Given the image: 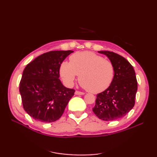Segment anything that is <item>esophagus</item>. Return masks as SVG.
<instances>
[{
	"label": "esophagus",
	"mask_w": 157,
	"mask_h": 157,
	"mask_svg": "<svg viewBox=\"0 0 157 157\" xmlns=\"http://www.w3.org/2000/svg\"><path fill=\"white\" fill-rule=\"evenodd\" d=\"M75 94L76 95H84V93L82 92H79V91L76 90V91L75 92Z\"/></svg>",
	"instance_id": "34e87169"
}]
</instances>
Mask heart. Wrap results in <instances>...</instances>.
I'll use <instances>...</instances> for the list:
<instances>
[{
  "label": "heart",
  "mask_w": 157,
  "mask_h": 157,
  "mask_svg": "<svg viewBox=\"0 0 157 157\" xmlns=\"http://www.w3.org/2000/svg\"><path fill=\"white\" fill-rule=\"evenodd\" d=\"M59 73L68 86H71L79 75L82 87L96 94L105 90L111 84L115 67L111 61L102 56L90 51H83L72 55L69 63L63 62Z\"/></svg>",
  "instance_id": "b5f03b06"
}]
</instances>
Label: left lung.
Returning <instances> with one entry per match:
<instances>
[{"instance_id":"1","label":"left lung","mask_w":157,"mask_h":157,"mask_svg":"<svg viewBox=\"0 0 157 157\" xmlns=\"http://www.w3.org/2000/svg\"><path fill=\"white\" fill-rule=\"evenodd\" d=\"M98 52L112 62L115 75L109 87L96 96L92 111L99 119L113 121L124 117L134 107L138 82L134 67L128 60L113 52Z\"/></svg>"}]
</instances>
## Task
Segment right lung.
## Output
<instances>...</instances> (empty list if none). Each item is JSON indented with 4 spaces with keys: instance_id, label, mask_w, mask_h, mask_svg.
<instances>
[{
    "instance_id": "right-lung-1",
    "label": "right lung",
    "mask_w": 157,
    "mask_h": 157,
    "mask_svg": "<svg viewBox=\"0 0 157 157\" xmlns=\"http://www.w3.org/2000/svg\"><path fill=\"white\" fill-rule=\"evenodd\" d=\"M73 51L44 53L26 65L19 84L23 106L36 121L51 123L63 115L75 90L65 87L59 68Z\"/></svg>"
}]
</instances>
